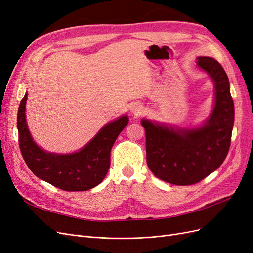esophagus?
<instances>
[{"instance_id":"1","label":"esophagus","mask_w":253,"mask_h":253,"mask_svg":"<svg viewBox=\"0 0 253 253\" xmlns=\"http://www.w3.org/2000/svg\"><path fill=\"white\" fill-rule=\"evenodd\" d=\"M142 110H143L142 105L139 103H135L132 106V113H134L135 115H140L142 113Z\"/></svg>"}]
</instances>
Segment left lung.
Returning a JSON list of instances; mask_svg holds the SVG:
<instances>
[{"mask_svg": "<svg viewBox=\"0 0 253 253\" xmlns=\"http://www.w3.org/2000/svg\"><path fill=\"white\" fill-rule=\"evenodd\" d=\"M197 65L215 88L214 108L204 125L181 128L142 119L149 169L156 177L177 186L200 182L224 163L231 143L234 104L226 72L215 59L198 57Z\"/></svg>", "mask_w": 253, "mask_h": 253, "instance_id": "8db88e82", "label": "left lung"}]
</instances>
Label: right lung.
<instances>
[{
	"label": "right lung",
	"mask_w": 253,
	"mask_h": 253,
	"mask_svg": "<svg viewBox=\"0 0 253 253\" xmlns=\"http://www.w3.org/2000/svg\"><path fill=\"white\" fill-rule=\"evenodd\" d=\"M27 94L18 110L19 145L26 165L37 177L64 191H86L98 186L108 173L111 150L128 124L126 115L105 125L85 147L72 154H55L42 150L33 140L26 124Z\"/></svg>",
	"instance_id": "right-lung-1"
}]
</instances>
